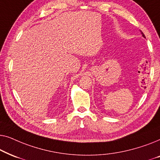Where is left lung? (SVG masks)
<instances>
[{
	"instance_id": "left-lung-1",
	"label": "left lung",
	"mask_w": 160,
	"mask_h": 160,
	"mask_svg": "<svg viewBox=\"0 0 160 160\" xmlns=\"http://www.w3.org/2000/svg\"><path fill=\"white\" fill-rule=\"evenodd\" d=\"M141 34H142V36H143V38H146V37H145V35H144V34L143 33V32H142V31H141Z\"/></svg>"
}]
</instances>
